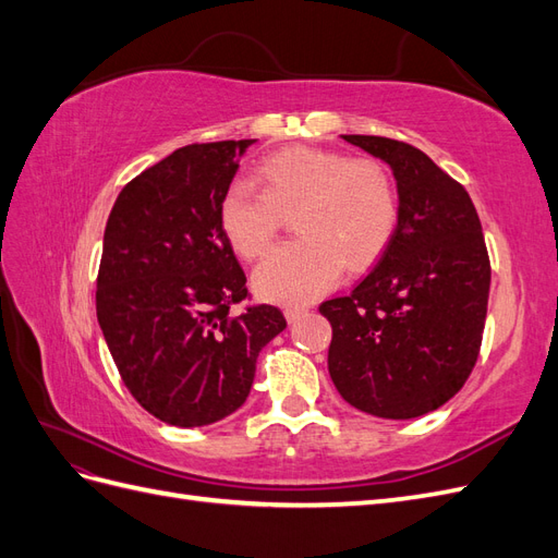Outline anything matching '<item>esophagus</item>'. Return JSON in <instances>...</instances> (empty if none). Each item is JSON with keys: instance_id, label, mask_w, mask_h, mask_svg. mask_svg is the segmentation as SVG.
<instances>
[{"instance_id": "34e87169", "label": "esophagus", "mask_w": 558, "mask_h": 558, "mask_svg": "<svg viewBox=\"0 0 558 558\" xmlns=\"http://www.w3.org/2000/svg\"><path fill=\"white\" fill-rule=\"evenodd\" d=\"M283 314H286V320H289V324H295V320H300L302 316L307 314V310L305 307H286Z\"/></svg>"}]
</instances>
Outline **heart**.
Masks as SVG:
<instances>
[{
	"mask_svg": "<svg viewBox=\"0 0 558 558\" xmlns=\"http://www.w3.org/2000/svg\"><path fill=\"white\" fill-rule=\"evenodd\" d=\"M258 179L263 191L242 179L228 185L218 221L240 256L258 258L279 230V211L298 209L300 240L277 246L253 272L263 300L307 305L332 289L344 263L349 269L369 265L393 238L398 191L373 158L295 146L263 158Z\"/></svg>",
	"mask_w": 558,
	"mask_h": 558,
	"instance_id": "b5f03b06",
	"label": "heart"
}]
</instances>
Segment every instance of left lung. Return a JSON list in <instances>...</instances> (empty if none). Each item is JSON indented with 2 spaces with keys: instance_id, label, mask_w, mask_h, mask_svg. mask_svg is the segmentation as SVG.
<instances>
[{
  "instance_id": "obj_1",
  "label": "left lung",
  "mask_w": 558,
  "mask_h": 558,
  "mask_svg": "<svg viewBox=\"0 0 558 558\" xmlns=\"http://www.w3.org/2000/svg\"><path fill=\"white\" fill-rule=\"evenodd\" d=\"M342 140L391 167L398 226L373 272L318 307L332 326L328 373L351 408L416 418L459 393L475 367L492 283L482 223L463 185L424 150Z\"/></svg>"
}]
</instances>
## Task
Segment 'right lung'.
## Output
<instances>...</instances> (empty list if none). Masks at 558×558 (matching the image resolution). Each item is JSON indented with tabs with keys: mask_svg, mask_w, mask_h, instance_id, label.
<instances>
[{
	"mask_svg": "<svg viewBox=\"0 0 558 558\" xmlns=\"http://www.w3.org/2000/svg\"><path fill=\"white\" fill-rule=\"evenodd\" d=\"M253 142L177 148L125 185L105 228L99 328L134 400L170 426L238 412L260 349L286 328L269 305L230 316L248 291L218 205Z\"/></svg>",
	"mask_w": 558,
	"mask_h": 558,
	"instance_id": "add662e5",
	"label": "right lung"
}]
</instances>
